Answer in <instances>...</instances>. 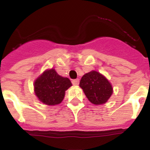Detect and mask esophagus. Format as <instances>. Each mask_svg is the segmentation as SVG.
<instances>
[{"instance_id":"34e87169","label":"esophagus","mask_w":150,"mask_h":150,"mask_svg":"<svg viewBox=\"0 0 150 150\" xmlns=\"http://www.w3.org/2000/svg\"><path fill=\"white\" fill-rule=\"evenodd\" d=\"M72 83L74 86H78L79 83V79H74V80H72Z\"/></svg>"}]
</instances>
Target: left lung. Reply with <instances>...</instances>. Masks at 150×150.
Wrapping results in <instances>:
<instances>
[{
  "label": "left lung",
  "instance_id": "1",
  "mask_svg": "<svg viewBox=\"0 0 150 150\" xmlns=\"http://www.w3.org/2000/svg\"><path fill=\"white\" fill-rule=\"evenodd\" d=\"M79 86L88 100L96 105L105 104L112 94V87L107 78L95 71L83 75Z\"/></svg>",
  "mask_w": 150,
  "mask_h": 150
}]
</instances>
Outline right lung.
Returning a JSON list of instances; mask_svg holds the SVG:
<instances>
[{
	"label": "right lung",
	"mask_w": 150,
	"mask_h": 150,
	"mask_svg": "<svg viewBox=\"0 0 150 150\" xmlns=\"http://www.w3.org/2000/svg\"><path fill=\"white\" fill-rule=\"evenodd\" d=\"M72 86L71 80L57 74L55 69L46 70L34 81V92L42 103L56 105L63 100L65 91Z\"/></svg>",
	"instance_id": "obj_1"
}]
</instances>
